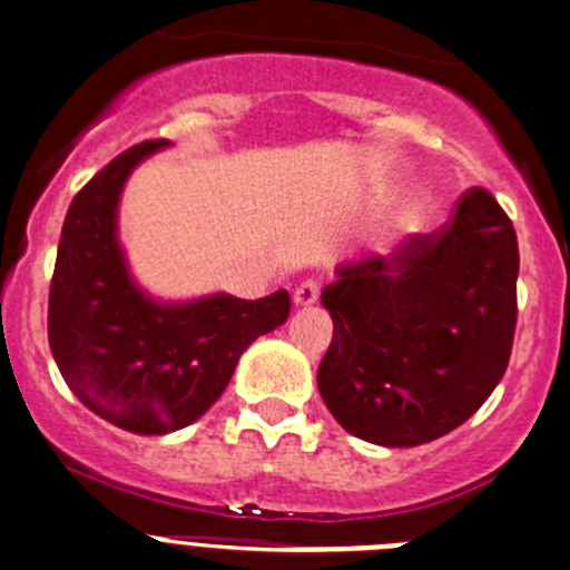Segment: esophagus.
Returning <instances> with one entry per match:
<instances>
[{
	"label": "esophagus",
	"instance_id": "34e87169",
	"mask_svg": "<svg viewBox=\"0 0 570 570\" xmlns=\"http://www.w3.org/2000/svg\"><path fill=\"white\" fill-rule=\"evenodd\" d=\"M320 297V281L306 278L303 284L295 286V306H312Z\"/></svg>",
	"mask_w": 570,
	"mask_h": 570
}]
</instances>
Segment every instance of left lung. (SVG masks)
I'll return each mask as SVG.
<instances>
[{"instance_id":"8db88e82","label":"left lung","mask_w":570,"mask_h":570,"mask_svg":"<svg viewBox=\"0 0 570 570\" xmlns=\"http://www.w3.org/2000/svg\"><path fill=\"white\" fill-rule=\"evenodd\" d=\"M515 284V228L482 186L434 234L342 264L320 295L334 340L317 386L336 423L386 449L454 432L510 364Z\"/></svg>"}]
</instances>
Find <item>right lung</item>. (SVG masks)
<instances>
[{
    "label": "right lung",
    "instance_id": "right-lung-1",
    "mask_svg": "<svg viewBox=\"0 0 570 570\" xmlns=\"http://www.w3.org/2000/svg\"><path fill=\"white\" fill-rule=\"evenodd\" d=\"M167 145L130 147L77 191L49 284V347L60 375L94 414L132 434L195 423L223 395L245 347L292 308L286 289L167 306L132 284L116 242V203L132 167Z\"/></svg>",
    "mask_w": 570,
    "mask_h": 570
}]
</instances>
